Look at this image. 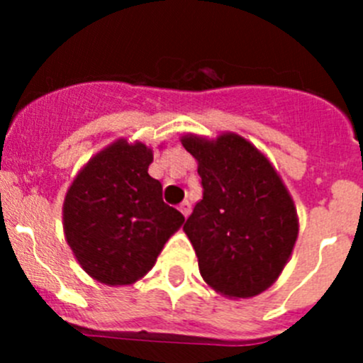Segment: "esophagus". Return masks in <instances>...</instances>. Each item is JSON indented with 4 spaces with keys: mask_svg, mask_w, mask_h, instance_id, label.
<instances>
[{
    "mask_svg": "<svg viewBox=\"0 0 363 363\" xmlns=\"http://www.w3.org/2000/svg\"><path fill=\"white\" fill-rule=\"evenodd\" d=\"M179 211H182V214H184V216L187 218L189 214H191V203H189L187 200L182 201V203H179Z\"/></svg>",
    "mask_w": 363,
    "mask_h": 363,
    "instance_id": "esophagus-1",
    "label": "esophagus"
}]
</instances>
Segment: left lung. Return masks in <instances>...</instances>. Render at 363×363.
I'll return each mask as SVG.
<instances>
[{"label": "left lung", "instance_id": "obj_1", "mask_svg": "<svg viewBox=\"0 0 363 363\" xmlns=\"http://www.w3.org/2000/svg\"><path fill=\"white\" fill-rule=\"evenodd\" d=\"M198 160L203 198L184 230L201 277L218 293L251 298L274 284L298 236L289 192L269 160L238 134L216 142L185 136Z\"/></svg>", "mask_w": 363, "mask_h": 363}]
</instances>
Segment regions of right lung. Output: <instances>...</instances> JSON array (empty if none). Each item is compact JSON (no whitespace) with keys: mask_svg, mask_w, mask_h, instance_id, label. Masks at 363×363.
Returning <instances> with one entry per match:
<instances>
[{"mask_svg":"<svg viewBox=\"0 0 363 363\" xmlns=\"http://www.w3.org/2000/svg\"><path fill=\"white\" fill-rule=\"evenodd\" d=\"M152 150L125 140L96 154L63 203L65 238L83 271L101 284L129 285L152 269L185 221L149 174Z\"/></svg>","mask_w":363,"mask_h":363,"instance_id":"obj_1","label":"right lung"}]
</instances>
